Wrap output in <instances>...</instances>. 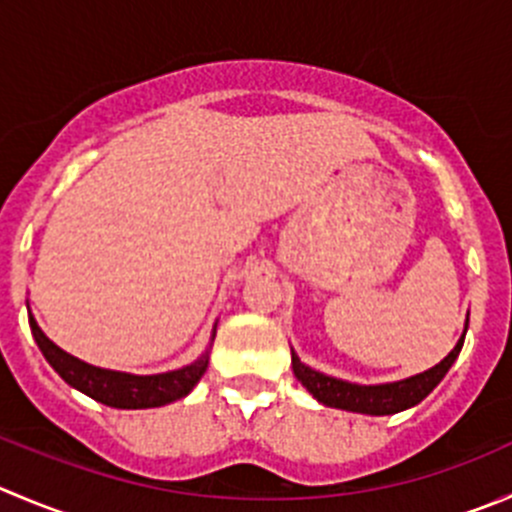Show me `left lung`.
<instances>
[{"label": "left lung", "instance_id": "1", "mask_svg": "<svg viewBox=\"0 0 512 512\" xmlns=\"http://www.w3.org/2000/svg\"><path fill=\"white\" fill-rule=\"evenodd\" d=\"M463 340L465 335L450 350V355L440 360L435 367L415 377H408V380L388 382V385H352V382L322 375V372L302 365L295 352H292V370H295L297 380L310 390L312 398H317L327 408H340L365 415H393L400 413V410L413 408V405H418L420 400L433 393V388L443 380L450 365L458 360L460 350H463Z\"/></svg>", "mask_w": 512, "mask_h": 512}]
</instances>
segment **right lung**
<instances>
[{"label":"right lung","mask_w":512,"mask_h":512,"mask_svg":"<svg viewBox=\"0 0 512 512\" xmlns=\"http://www.w3.org/2000/svg\"><path fill=\"white\" fill-rule=\"evenodd\" d=\"M29 327H32V335L37 340L39 350L47 357L49 365L59 372V377L67 385L77 388L79 393L89 395L92 400L109 405V408H160V405L172 403V400L185 398L200 382V377L205 375L207 357H210L205 352L192 365L182 367V370L162 372V375H127V372L102 370V367L87 365V362L72 357L39 330L34 317H29Z\"/></svg>","instance_id":"1"}]
</instances>
